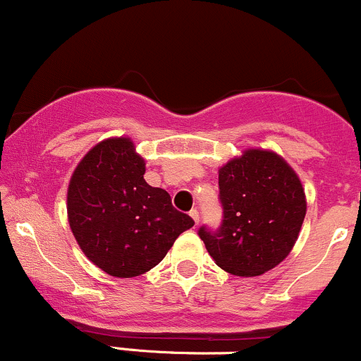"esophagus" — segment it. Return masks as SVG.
<instances>
[{
  "label": "esophagus",
  "mask_w": 361,
  "mask_h": 361,
  "mask_svg": "<svg viewBox=\"0 0 361 361\" xmlns=\"http://www.w3.org/2000/svg\"><path fill=\"white\" fill-rule=\"evenodd\" d=\"M189 215H191V219L195 220V224L197 226V222H200V213H197V210H191V213H189Z\"/></svg>",
  "instance_id": "obj_1"
}]
</instances>
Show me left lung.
Instances as JSON below:
<instances>
[{
	"instance_id": "8db88e82",
	"label": "left lung",
	"mask_w": 361,
	"mask_h": 361,
	"mask_svg": "<svg viewBox=\"0 0 361 361\" xmlns=\"http://www.w3.org/2000/svg\"><path fill=\"white\" fill-rule=\"evenodd\" d=\"M222 226L200 228L216 265L239 277H257L284 262L306 215L305 188L281 154L247 148L219 169Z\"/></svg>"
}]
</instances>
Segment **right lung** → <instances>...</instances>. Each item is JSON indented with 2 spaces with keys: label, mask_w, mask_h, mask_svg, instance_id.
I'll list each match as a JSON object with an SVG mask.
<instances>
[{
  "label": "right lung",
  "mask_w": 361,
  "mask_h": 361,
  "mask_svg": "<svg viewBox=\"0 0 361 361\" xmlns=\"http://www.w3.org/2000/svg\"><path fill=\"white\" fill-rule=\"evenodd\" d=\"M145 172L146 161L133 139L120 135L92 146L68 182L73 238L89 262L114 277L148 272L195 226L172 207L165 189L151 188Z\"/></svg>",
  "instance_id": "right-lung-1"
}]
</instances>
